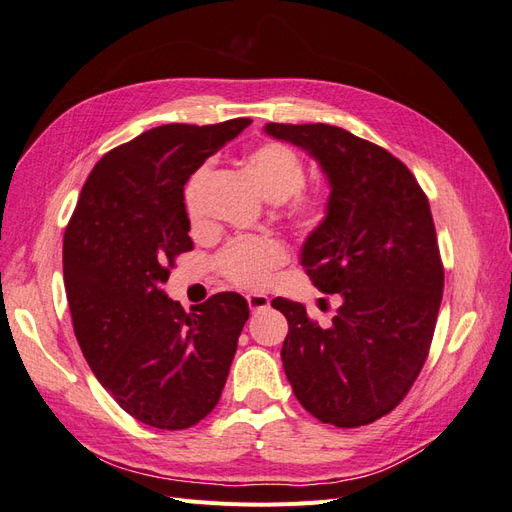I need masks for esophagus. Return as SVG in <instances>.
Returning <instances> with one entry per match:
<instances>
[{"label": "esophagus", "mask_w": 512, "mask_h": 512, "mask_svg": "<svg viewBox=\"0 0 512 512\" xmlns=\"http://www.w3.org/2000/svg\"><path fill=\"white\" fill-rule=\"evenodd\" d=\"M245 299H247V305H250L252 312H258V309H265L269 305V297H267V294H262V292L247 294Z\"/></svg>", "instance_id": "34e87169"}]
</instances>
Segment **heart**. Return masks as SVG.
<instances>
[{
	"mask_svg": "<svg viewBox=\"0 0 512 512\" xmlns=\"http://www.w3.org/2000/svg\"><path fill=\"white\" fill-rule=\"evenodd\" d=\"M247 168L258 185L260 194L282 203L286 200L288 218L303 230L316 228L329 211V198L324 190H305L307 168L299 151L286 143H262L247 153ZM209 168H198L185 190V205L190 218L198 215V192L205 183ZM286 260V247L273 237H245L230 241L218 256V267L230 282L245 288L265 286L273 271Z\"/></svg>",
	"mask_w": 512,
	"mask_h": 512,
	"instance_id": "1",
	"label": "heart"
}]
</instances>
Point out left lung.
Here are the masks:
<instances>
[{
	"label": "left lung",
	"mask_w": 512,
	"mask_h": 512,
	"mask_svg": "<svg viewBox=\"0 0 512 512\" xmlns=\"http://www.w3.org/2000/svg\"><path fill=\"white\" fill-rule=\"evenodd\" d=\"M329 179V211L305 239L301 265L342 297L327 329L305 305L273 299L286 316V378L301 406L335 427L389 414L423 369L444 290L429 200L404 162L327 123H267Z\"/></svg>",
	"instance_id": "8db88e82"
}]
</instances>
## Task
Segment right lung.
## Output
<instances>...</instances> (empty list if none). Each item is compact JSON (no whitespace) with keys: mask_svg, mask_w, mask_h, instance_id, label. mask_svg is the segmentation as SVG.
Returning a JSON list of instances; mask_svg holds the SVG:
<instances>
[{"mask_svg":"<svg viewBox=\"0 0 512 512\" xmlns=\"http://www.w3.org/2000/svg\"><path fill=\"white\" fill-rule=\"evenodd\" d=\"M252 119L168 123L115 147L87 177L64 235V284L87 365L136 421L188 429L218 406L250 318L237 292L192 312L168 299L175 258L190 252L183 185Z\"/></svg>","mask_w":512,"mask_h":512,"instance_id":"add662e5","label":"right lung"}]
</instances>
